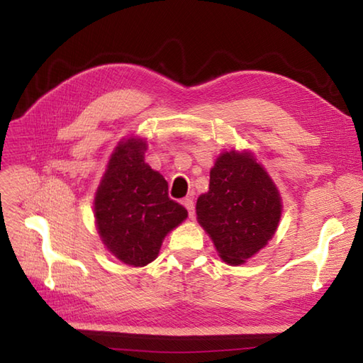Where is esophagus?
I'll list each match as a JSON object with an SVG mask.
<instances>
[{
    "instance_id": "1",
    "label": "esophagus",
    "mask_w": 363,
    "mask_h": 363,
    "mask_svg": "<svg viewBox=\"0 0 363 363\" xmlns=\"http://www.w3.org/2000/svg\"><path fill=\"white\" fill-rule=\"evenodd\" d=\"M183 206L186 207V211H188V213H189V218H194L195 216V207H194V201L191 200V199H184L183 200Z\"/></svg>"
}]
</instances>
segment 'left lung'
<instances>
[{"mask_svg":"<svg viewBox=\"0 0 363 363\" xmlns=\"http://www.w3.org/2000/svg\"><path fill=\"white\" fill-rule=\"evenodd\" d=\"M196 221L228 265H242L267 247L281 218V196L248 150L224 151L211 169L208 191L196 200Z\"/></svg>","mask_w":363,"mask_h":363,"instance_id":"left-lung-1","label":"left lung"}]
</instances>
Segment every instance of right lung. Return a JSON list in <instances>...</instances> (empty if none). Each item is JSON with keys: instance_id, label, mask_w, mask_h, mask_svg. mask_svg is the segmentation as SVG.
<instances>
[{"instance_id": "right-lung-1", "label": "right lung", "mask_w": 363, "mask_h": 363, "mask_svg": "<svg viewBox=\"0 0 363 363\" xmlns=\"http://www.w3.org/2000/svg\"><path fill=\"white\" fill-rule=\"evenodd\" d=\"M147 140L118 142L94 199V216L104 247L128 267H145L159 256L164 236L188 211L168 196V183L145 162Z\"/></svg>"}]
</instances>
